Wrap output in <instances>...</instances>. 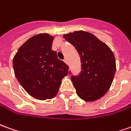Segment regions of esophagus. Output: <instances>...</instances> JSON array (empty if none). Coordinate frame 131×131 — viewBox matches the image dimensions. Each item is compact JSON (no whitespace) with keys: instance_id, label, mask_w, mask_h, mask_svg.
<instances>
[{"instance_id":"34e87169","label":"esophagus","mask_w":131,"mask_h":131,"mask_svg":"<svg viewBox=\"0 0 131 131\" xmlns=\"http://www.w3.org/2000/svg\"><path fill=\"white\" fill-rule=\"evenodd\" d=\"M64 62L67 64H68V61H67V59H64Z\"/></svg>"}]
</instances>
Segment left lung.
Masks as SVG:
<instances>
[{
    "label": "left lung",
    "instance_id": "1",
    "mask_svg": "<svg viewBox=\"0 0 131 131\" xmlns=\"http://www.w3.org/2000/svg\"><path fill=\"white\" fill-rule=\"evenodd\" d=\"M77 50L81 60V72L71 79L77 94L86 101L101 98L109 89L116 73V60L106 45L91 33L79 30L64 35Z\"/></svg>",
    "mask_w": 131,
    "mask_h": 131
}]
</instances>
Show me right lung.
<instances>
[{"instance_id": "right-lung-1", "label": "right lung", "mask_w": 131, "mask_h": 131, "mask_svg": "<svg viewBox=\"0 0 131 131\" xmlns=\"http://www.w3.org/2000/svg\"><path fill=\"white\" fill-rule=\"evenodd\" d=\"M54 37L38 34L30 37L15 54L13 66L15 75L24 89L40 100L54 98L69 67L52 50Z\"/></svg>"}]
</instances>
